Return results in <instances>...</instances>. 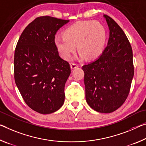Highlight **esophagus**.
I'll return each instance as SVG.
<instances>
[{
  "mask_svg": "<svg viewBox=\"0 0 146 146\" xmlns=\"http://www.w3.org/2000/svg\"><path fill=\"white\" fill-rule=\"evenodd\" d=\"M78 67V65L77 64H75V63H71V69H75L77 68Z\"/></svg>",
  "mask_w": 146,
  "mask_h": 146,
  "instance_id": "34e87169",
  "label": "esophagus"
}]
</instances>
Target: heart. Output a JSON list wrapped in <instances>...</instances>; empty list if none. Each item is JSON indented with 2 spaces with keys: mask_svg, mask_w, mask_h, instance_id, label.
<instances>
[{
  "mask_svg": "<svg viewBox=\"0 0 146 146\" xmlns=\"http://www.w3.org/2000/svg\"><path fill=\"white\" fill-rule=\"evenodd\" d=\"M64 37H56L54 45L64 59L69 60L77 45L80 57L93 59L103 52L106 40V31L102 24L94 21H81L65 30Z\"/></svg>",
  "mask_w": 146,
  "mask_h": 146,
  "instance_id": "b5f03b06",
  "label": "heart"
}]
</instances>
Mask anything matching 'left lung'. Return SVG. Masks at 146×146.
I'll list each match as a JSON object with an SVG mask.
<instances>
[{"label": "left lung", "instance_id": "left-lung-1", "mask_svg": "<svg viewBox=\"0 0 146 146\" xmlns=\"http://www.w3.org/2000/svg\"><path fill=\"white\" fill-rule=\"evenodd\" d=\"M110 31L108 44L100 56L82 66L86 102L101 113L116 110L125 101L134 76L133 50L123 30L104 15Z\"/></svg>", "mask_w": 146, "mask_h": 146}]
</instances>
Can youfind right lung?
Segmentation results:
<instances>
[{
    "instance_id": "1",
    "label": "right lung",
    "mask_w": 146,
    "mask_h": 146,
    "mask_svg": "<svg viewBox=\"0 0 146 146\" xmlns=\"http://www.w3.org/2000/svg\"><path fill=\"white\" fill-rule=\"evenodd\" d=\"M69 22L50 16L36 18L25 28L14 54L15 82L27 105L42 114L63 105L70 65L54 45L56 32Z\"/></svg>"
}]
</instances>
